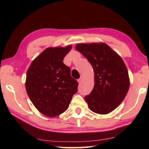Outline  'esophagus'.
I'll return each mask as SVG.
<instances>
[{
  "mask_svg": "<svg viewBox=\"0 0 149 149\" xmlns=\"http://www.w3.org/2000/svg\"><path fill=\"white\" fill-rule=\"evenodd\" d=\"M83 79H84V77H83V76H81V77L79 78V79H78V80H77V81H78V83H79V84H80V83H81V81H83Z\"/></svg>",
  "mask_w": 149,
  "mask_h": 149,
  "instance_id": "1",
  "label": "esophagus"
}]
</instances>
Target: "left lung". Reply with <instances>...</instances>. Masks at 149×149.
<instances>
[{"mask_svg": "<svg viewBox=\"0 0 149 149\" xmlns=\"http://www.w3.org/2000/svg\"><path fill=\"white\" fill-rule=\"evenodd\" d=\"M75 49L86 57L94 70V87L85 97L88 107L97 114H108L122 103L129 90L130 78L125 63L103 42L80 43Z\"/></svg>", "mask_w": 149, "mask_h": 149, "instance_id": "8db88e82", "label": "left lung"}]
</instances>
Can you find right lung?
Instances as JSON below:
<instances>
[{
    "mask_svg": "<svg viewBox=\"0 0 149 149\" xmlns=\"http://www.w3.org/2000/svg\"><path fill=\"white\" fill-rule=\"evenodd\" d=\"M72 47L47 48L33 60L27 72V95L35 107L47 116L64 112L77 91L78 83L63 62Z\"/></svg>",
    "mask_w": 149,
    "mask_h": 149,
    "instance_id": "right-lung-1",
    "label": "right lung"
}]
</instances>
